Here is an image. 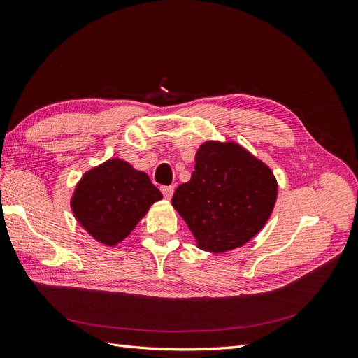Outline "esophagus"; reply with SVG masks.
Masks as SVG:
<instances>
[{"label": "esophagus", "mask_w": 358, "mask_h": 358, "mask_svg": "<svg viewBox=\"0 0 358 358\" xmlns=\"http://www.w3.org/2000/svg\"><path fill=\"white\" fill-rule=\"evenodd\" d=\"M162 192H163L166 200H171L172 199V194H173V186H164V187H162Z\"/></svg>", "instance_id": "34e87169"}]
</instances>
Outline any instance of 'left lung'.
<instances>
[{"label": "left lung", "mask_w": 358, "mask_h": 358, "mask_svg": "<svg viewBox=\"0 0 358 358\" xmlns=\"http://www.w3.org/2000/svg\"><path fill=\"white\" fill-rule=\"evenodd\" d=\"M194 163L191 180L177 187L172 206L192 232L196 248L223 254L245 246L275 206V175L234 140L204 141Z\"/></svg>", "instance_id": "8db88e82"}]
</instances>
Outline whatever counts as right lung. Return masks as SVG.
<instances>
[{
  "instance_id": "right-lung-1",
  "label": "right lung",
  "mask_w": 358,
  "mask_h": 358,
  "mask_svg": "<svg viewBox=\"0 0 358 358\" xmlns=\"http://www.w3.org/2000/svg\"><path fill=\"white\" fill-rule=\"evenodd\" d=\"M162 199L146 172L113 157L81 175L71 196V209L90 237L115 248Z\"/></svg>"
}]
</instances>
